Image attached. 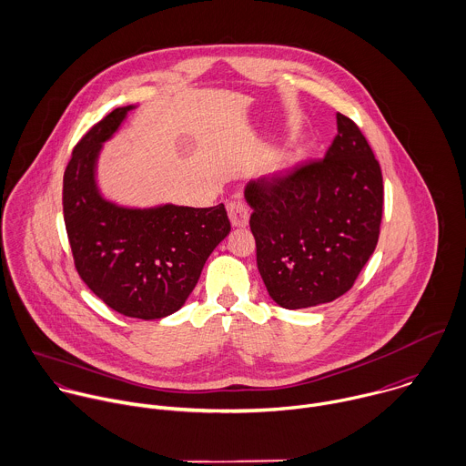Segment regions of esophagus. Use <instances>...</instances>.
<instances>
[{"label":"esophagus","mask_w":466,"mask_h":466,"mask_svg":"<svg viewBox=\"0 0 466 466\" xmlns=\"http://www.w3.org/2000/svg\"><path fill=\"white\" fill-rule=\"evenodd\" d=\"M228 215H229V220H231L233 226L242 228L249 220V208H248V204L244 200L235 198V200H231L228 204Z\"/></svg>","instance_id":"1"}]
</instances>
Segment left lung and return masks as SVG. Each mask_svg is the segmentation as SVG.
<instances>
[{
	"mask_svg": "<svg viewBox=\"0 0 466 466\" xmlns=\"http://www.w3.org/2000/svg\"><path fill=\"white\" fill-rule=\"evenodd\" d=\"M338 134L321 158L248 182L257 266L286 309L345 295L376 249L383 177L358 125L336 114Z\"/></svg>",
	"mask_w": 466,
	"mask_h": 466,
	"instance_id": "8db88e82",
	"label": "left lung"
}]
</instances>
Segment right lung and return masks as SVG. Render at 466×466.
<instances>
[{"instance_id":"add662e5","label":"right lung","mask_w":466,"mask_h":466,"mask_svg":"<svg viewBox=\"0 0 466 466\" xmlns=\"http://www.w3.org/2000/svg\"><path fill=\"white\" fill-rule=\"evenodd\" d=\"M132 108H116L76 145L63 175V217L74 266L90 291L125 316L157 319L182 308L231 224L224 204L127 209L97 193L101 143Z\"/></svg>"}]
</instances>
